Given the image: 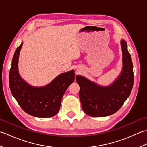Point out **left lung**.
Returning a JSON list of instances; mask_svg holds the SVG:
<instances>
[{
    "label": "left lung",
    "instance_id": "8db88e82",
    "mask_svg": "<svg viewBox=\"0 0 147 147\" xmlns=\"http://www.w3.org/2000/svg\"><path fill=\"white\" fill-rule=\"evenodd\" d=\"M123 68L119 75L111 85L102 86L85 76L77 75L80 86L79 96L82 109L92 117H104L114 114L119 109L131 92L134 82L131 57L127 43L121 40Z\"/></svg>",
    "mask_w": 147,
    "mask_h": 147
}]
</instances>
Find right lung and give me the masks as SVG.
<instances>
[{
  "instance_id": "1",
  "label": "right lung",
  "mask_w": 147,
  "mask_h": 147,
  "mask_svg": "<svg viewBox=\"0 0 147 147\" xmlns=\"http://www.w3.org/2000/svg\"><path fill=\"white\" fill-rule=\"evenodd\" d=\"M23 42L16 50L9 72V86L14 98L23 110L32 116L47 118L54 116L60 109L65 92L74 81V71L59 74L43 86H34L19 73L18 61Z\"/></svg>"
}]
</instances>
